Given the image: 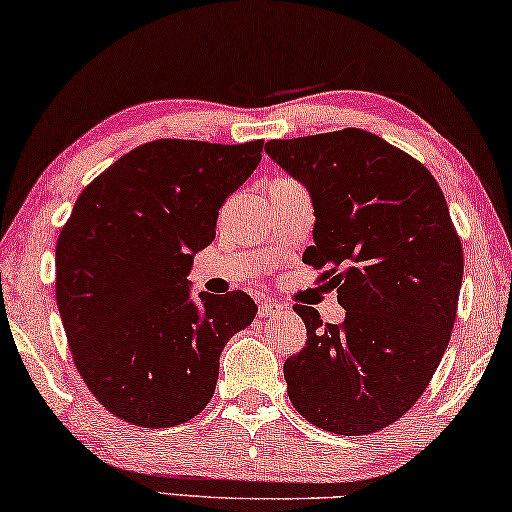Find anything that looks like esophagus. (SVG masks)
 <instances>
[{"label": "esophagus", "instance_id": "1", "mask_svg": "<svg viewBox=\"0 0 512 512\" xmlns=\"http://www.w3.org/2000/svg\"><path fill=\"white\" fill-rule=\"evenodd\" d=\"M286 311V304H279L277 300H265L258 304V318H277Z\"/></svg>", "mask_w": 512, "mask_h": 512}]
</instances>
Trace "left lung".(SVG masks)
<instances>
[{
    "label": "left lung",
    "instance_id": "obj_1",
    "mask_svg": "<svg viewBox=\"0 0 512 512\" xmlns=\"http://www.w3.org/2000/svg\"><path fill=\"white\" fill-rule=\"evenodd\" d=\"M267 155L313 201L302 261L336 288L341 325L295 304L306 345L283 364L288 398L334 435H368L398 421L426 391L451 338L462 245L442 187L419 160L373 132L272 139Z\"/></svg>",
    "mask_w": 512,
    "mask_h": 512
}]
</instances>
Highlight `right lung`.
<instances>
[{"instance_id": "1", "label": "right lung", "mask_w": 512, "mask_h": 512, "mask_svg": "<svg viewBox=\"0 0 512 512\" xmlns=\"http://www.w3.org/2000/svg\"><path fill=\"white\" fill-rule=\"evenodd\" d=\"M261 153L263 139L148 141L84 187L59 233L57 306L73 361L132 426L194 419L215 393L224 345L256 316L242 290L192 300L187 274Z\"/></svg>"}]
</instances>
